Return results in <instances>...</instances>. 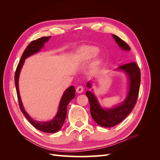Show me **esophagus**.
Instances as JSON below:
<instances>
[{
  "instance_id": "1",
  "label": "esophagus",
  "mask_w": 160,
  "mask_h": 160,
  "mask_svg": "<svg viewBox=\"0 0 160 160\" xmlns=\"http://www.w3.org/2000/svg\"><path fill=\"white\" fill-rule=\"evenodd\" d=\"M83 88L82 86H79V87H77V89H76V91H77V93H81L83 91Z\"/></svg>"
}]
</instances>
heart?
I'll list each match as a JSON object with an SVG mask.
<instances>
[{"label":"heart","instance_id":"heart-1","mask_svg":"<svg viewBox=\"0 0 160 160\" xmlns=\"http://www.w3.org/2000/svg\"><path fill=\"white\" fill-rule=\"evenodd\" d=\"M99 50L98 47L94 46L85 47L80 50L79 52V59L81 61L86 62L91 61L98 55ZM101 64L100 59H96L93 63V69L95 70L98 69Z\"/></svg>","mask_w":160,"mask_h":160}]
</instances>
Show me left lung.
I'll list each match as a JSON object with an SVG mask.
<instances>
[{"mask_svg": "<svg viewBox=\"0 0 160 160\" xmlns=\"http://www.w3.org/2000/svg\"><path fill=\"white\" fill-rule=\"evenodd\" d=\"M112 37L121 49L125 51H130V47L126 42L115 35H112ZM115 71H122L126 75L128 91L126 97L122 102L112 108L102 107L93 89H91L92 82L88 81L86 84L88 88L91 89V91H88L85 93L89 101L91 117L99 125L104 128H112L122 122L132 112L136 103L139 94L141 74L136 63L130 62L120 66Z\"/></svg>", "mask_w": 160, "mask_h": 160, "instance_id": "obj_1", "label": "left lung"}]
</instances>
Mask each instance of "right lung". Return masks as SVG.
I'll return each instance as SVG.
<instances>
[{"label":"right lung","mask_w":160,"mask_h":160,"mask_svg":"<svg viewBox=\"0 0 160 160\" xmlns=\"http://www.w3.org/2000/svg\"><path fill=\"white\" fill-rule=\"evenodd\" d=\"M51 37H43L38 39L32 41L29 45L27 46L25 51L23 52L22 55L20 62L17 66V68L15 72V77H14V81H15L16 89L17 93V97L18 99V103L20 106L21 110L25 116L26 118L28 119L34 127L36 129L41 131L45 133H56L61 129L62 125L64 124L65 120L67 115V107L70 101L75 98V89L73 85L70 86L67 88L62 94L59 107H58L57 112L53 119L47 122H42V121H37L33 119L31 116L28 114L26 111L25 108H24L22 100L19 93V88H18V80L19 76L22 66L25 63V59L29 57L31 55L36 54V53L40 52L44 47L45 43L50 39Z\"/></svg>","instance_id":"obj_1"}]
</instances>
